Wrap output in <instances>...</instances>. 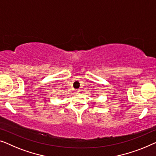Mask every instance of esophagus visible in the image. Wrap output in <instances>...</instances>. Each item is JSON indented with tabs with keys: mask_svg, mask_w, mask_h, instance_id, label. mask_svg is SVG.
Wrapping results in <instances>:
<instances>
[{
	"mask_svg": "<svg viewBox=\"0 0 156 156\" xmlns=\"http://www.w3.org/2000/svg\"><path fill=\"white\" fill-rule=\"evenodd\" d=\"M80 90H79V89H77V90H75V92H76V93H80Z\"/></svg>",
	"mask_w": 156,
	"mask_h": 156,
	"instance_id": "obj_1",
	"label": "esophagus"
}]
</instances>
